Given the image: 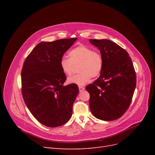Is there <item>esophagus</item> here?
<instances>
[{
    "mask_svg": "<svg viewBox=\"0 0 155 155\" xmlns=\"http://www.w3.org/2000/svg\"><path fill=\"white\" fill-rule=\"evenodd\" d=\"M78 88H79L80 92H82V91H84V89H85V88H84V87H82V86H79V87H78Z\"/></svg>",
    "mask_w": 155,
    "mask_h": 155,
    "instance_id": "esophagus-1",
    "label": "esophagus"
}]
</instances>
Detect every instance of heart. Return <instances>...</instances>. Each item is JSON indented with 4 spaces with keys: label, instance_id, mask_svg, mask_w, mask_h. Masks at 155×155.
Masks as SVG:
<instances>
[{
    "label": "heart",
    "instance_id": "heart-1",
    "mask_svg": "<svg viewBox=\"0 0 155 155\" xmlns=\"http://www.w3.org/2000/svg\"><path fill=\"white\" fill-rule=\"evenodd\" d=\"M69 58L63 56L60 65L62 71L67 76L73 74L74 65L79 64L78 74L68 78V82L80 86L90 82L92 77H99L104 67V58L101 53L93 49L81 45L72 49L68 53Z\"/></svg>",
    "mask_w": 155,
    "mask_h": 155
}]
</instances>
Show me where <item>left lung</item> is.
Wrapping results in <instances>:
<instances>
[{
    "instance_id": "1",
    "label": "left lung",
    "mask_w": 155,
    "mask_h": 155,
    "mask_svg": "<svg viewBox=\"0 0 155 155\" xmlns=\"http://www.w3.org/2000/svg\"><path fill=\"white\" fill-rule=\"evenodd\" d=\"M104 58L100 77L85 89L90 94L92 114L103 120L119 119L131 104L136 85V75L128 53L109 39H93Z\"/></svg>"
}]
</instances>
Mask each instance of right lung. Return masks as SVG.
Returning <instances> with one entry per match:
<instances>
[{
    "label": "right lung",
    "instance_id": "add662e5",
    "mask_svg": "<svg viewBox=\"0 0 155 155\" xmlns=\"http://www.w3.org/2000/svg\"><path fill=\"white\" fill-rule=\"evenodd\" d=\"M77 38L41 42L24 62L21 92L31 113L40 123L55 127L67 123L79 92L77 85L64 86L67 77L60 62Z\"/></svg>",
    "mask_w": 155,
    "mask_h": 155
}]
</instances>
